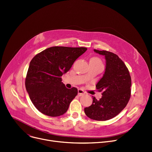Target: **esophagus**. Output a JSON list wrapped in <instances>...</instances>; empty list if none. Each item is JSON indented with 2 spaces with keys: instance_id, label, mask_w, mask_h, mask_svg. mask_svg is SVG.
<instances>
[{
  "instance_id": "34e87169",
  "label": "esophagus",
  "mask_w": 152,
  "mask_h": 152,
  "mask_svg": "<svg viewBox=\"0 0 152 152\" xmlns=\"http://www.w3.org/2000/svg\"><path fill=\"white\" fill-rule=\"evenodd\" d=\"M84 94H85V92H84L83 90L80 89V88L78 89V95L79 96H82V95H83Z\"/></svg>"
}]
</instances>
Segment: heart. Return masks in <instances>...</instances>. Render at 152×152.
I'll list each match as a JSON object with an SVG mask.
<instances>
[{
  "label": "heart",
  "instance_id": "heart-1",
  "mask_svg": "<svg viewBox=\"0 0 152 152\" xmlns=\"http://www.w3.org/2000/svg\"><path fill=\"white\" fill-rule=\"evenodd\" d=\"M92 59H93V60H96V61H97V62H100V63H102L101 62V60L99 59V58H96V57H94V58H92Z\"/></svg>",
  "mask_w": 152,
  "mask_h": 152
}]
</instances>
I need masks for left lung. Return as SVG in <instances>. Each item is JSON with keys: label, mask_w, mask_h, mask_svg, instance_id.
Wrapping results in <instances>:
<instances>
[{"label": "left lung", "mask_w": 152, "mask_h": 152, "mask_svg": "<svg viewBox=\"0 0 152 152\" xmlns=\"http://www.w3.org/2000/svg\"><path fill=\"white\" fill-rule=\"evenodd\" d=\"M106 59L105 72L96 85L103 91L102 97L93 98L92 105L84 108L86 115L98 121H105L118 115L128 104L131 96V79L129 71L118 56L107 50L94 49Z\"/></svg>", "instance_id": "obj_1"}]
</instances>
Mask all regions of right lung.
Returning a JSON list of instances; mask_svg holds the SVG:
<instances>
[{
    "mask_svg": "<svg viewBox=\"0 0 152 152\" xmlns=\"http://www.w3.org/2000/svg\"><path fill=\"white\" fill-rule=\"evenodd\" d=\"M86 48L54 46L37 54L30 62L26 88L30 100L42 113L50 117L64 114L77 89L67 88L62 76L68 72Z\"/></svg>",
    "mask_w": 152,
    "mask_h": 152,
    "instance_id": "obj_1",
    "label": "right lung"
}]
</instances>
